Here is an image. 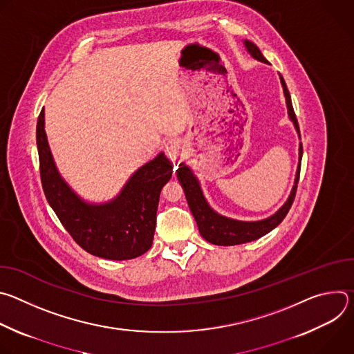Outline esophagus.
Masks as SVG:
<instances>
[{
    "label": "esophagus",
    "instance_id": "obj_1",
    "mask_svg": "<svg viewBox=\"0 0 354 354\" xmlns=\"http://www.w3.org/2000/svg\"><path fill=\"white\" fill-rule=\"evenodd\" d=\"M180 153H182V147L178 140L172 138L165 144V154L171 161H176L180 157Z\"/></svg>",
    "mask_w": 354,
    "mask_h": 354
}]
</instances>
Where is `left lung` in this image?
I'll return each instance as SVG.
<instances>
[{
    "label": "left lung",
    "instance_id": "8db88e82",
    "mask_svg": "<svg viewBox=\"0 0 354 354\" xmlns=\"http://www.w3.org/2000/svg\"><path fill=\"white\" fill-rule=\"evenodd\" d=\"M245 46L248 48V52L252 55V57H255L257 60H259L262 63H268V60L261 53V50L254 43L249 40H245ZM280 81H281L284 96H286L288 116L292 120L297 131L299 133L298 122H297V118H295V113L292 109V104H291V96H290L287 85L281 75H280ZM301 157H302V144L299 145V160H301ZM299 169H301V162L298 165L295 185L290 193L288 200L286 201V205L274 216H272L266 220H262V221H255V223H243V221L231 220V218L223 217V216L217 214L216 212H213L210 209V206L207 205V201L205 200L203 193H201L197 179L193 176L192 171L185 164L179 165L178 179L183 187L189 209L197 223L200 235L214 245L231 246V245H239V243L255 241V239L266 235L268 232H270L273 228H276L284 220V217L287 216L288 210L291 209V205L295 198L297 183L299 179Z\"/></svg>",
    "mask_w": 354,
    "mask_h": 354
}]
</instances>
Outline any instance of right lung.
Here are the masks:
<instances>
[{
	"label": "right lung",
	"instance_id": "1",
	"mask_svg": "<svg viewBox=\"0 0 354 354\" xmlns=\"http://www.w3.org/2000/svg\"><path fill=\"white\" fill-rule=\"evenodd\" d=\"M39 169L44 196L73 239L88 254L111 261L141 257L151 248L162 186L172 178V162L161 153L142 165L120 194L106 205H86L60 178L44 131V111L36 126Z\"/></svg>",
	"mask_w": 354,
	"mask_h": 354
}]
</instances>
